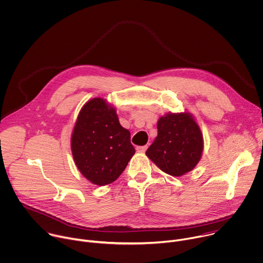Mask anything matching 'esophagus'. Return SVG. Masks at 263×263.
Instances as JSON below:
<instances>
[{"label": "esophagus", "mask_w": 263, "mask_h": 263, "mask_svg": "<svg viewBox=\"0 0 263 263\" xmlns=\"http://www.w3.org/2000/svg\"><path fill=\"white\" fill-rule=\"evenodd\" d=\"M136 149H137V151H138V152H140V153H144V152L147 150V145H145V146H138Z\"/></svg>", "instance_id": "obj_1"}]
</instances>
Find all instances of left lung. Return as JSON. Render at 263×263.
<instances>
[{
  "label": "left lung",
  "mask_w": 263,
  "mask_h": 263,
  "mask_svg": "<svg viewBox=\"0 0 263 263\" xmlns=\"http://www.w3.org/2000/svg\"><path fill=\"white\" fill-rule=\"evenodd\" d=\"M203 144L202 132L191 113L170 112L157 121V136L146 155L163 172L179 177L197 166Z\"/></svg>",
  "instance_id": "8db88e82"
}]
</instances>
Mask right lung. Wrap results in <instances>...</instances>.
Listing matches in <instances>:
<instances>
[{
	"label": "right lung",
	"instance_id": "1",
	"mask_svg": "<svg viewBox=\"0 0 263 263\" xmlns=\"http://www.w3.org/2000/svg\"><path fill=\"white\" fill-rule=\"evenodd\" d=\"M70 145L79 171L96 185L115 181L136 152L115 107L101 97L88 100L81 109Z\"/></svg>",
	"mask_w": 263,
	"mask_h": 263
}]
</instances>
